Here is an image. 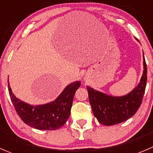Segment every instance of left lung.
<instances>
[{"instance_id": "8db88e82", "label": "left lung", "mask_w": 153, "mask_h": 153, "mask_svg": "<svg viewBox=\"0 0 153 153\" xmlns=\"http://www.w3.org/2000/svg\"><path fill=\"white\" fill-rule=\"evenodd\" d=\"M143 71L139 83L125 95H110L87 86L92 112L100 123L107 126L119 124L126 121L137 111L142 103L147 81V68L143 52Z\"/></svg>"}]
</instances>
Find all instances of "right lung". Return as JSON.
<instances>
[{
	"mask_svg": "<svg viewBox=\"0 0 153 153\" xmlns=\"http://www.w3.org/2000/svg\"><path fill=\"white\" fill-rule=\"evenodd\" d=\"M80 85V81H75L67 85L55 101L32 105L16 97L8 80L9 94L17 114L25 124L38 130H56L66 123L74 94Z\"/></svg>",
	"mask_w": 153,
	"mask_h": 153,
	"instance_id": "right-lung-1",
	"label": "right lung"
}]
</instances>
